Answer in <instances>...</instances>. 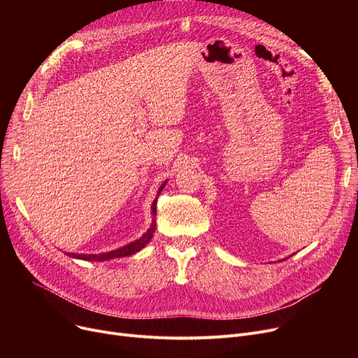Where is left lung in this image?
I'll return each instance as SVG.
<instances>
[{
  "label": "left lung",
  "instance_id": "8db88e82",
  "mask_svg": "<svg viewBox=\"0 0 358 358\" xmlns=\"http://www.w3.org/2000/svg\"><path fill=\"white\" fill-rule=\"evenodd\" d=\"M281 261H285V259H281Z\"/></svg>",
  "mask_w": 358,
  "mask_h": 358
}]
</instances>
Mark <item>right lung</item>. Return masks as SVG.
Here are the masks:
<instances>
[{"mask_svg": "<svg viewBox=\"0 0 358 358\" xmlns=\"http://www.w3.org/2000/svg\"><path fill=\"white\" fill-rule=\"evenodd\" d=\"M168 181H164L159 189H158V196L159 193L162 192V189L165 187ZM158 196L155 197L152 206H150V213H152V223H150V227L148 228V231L136 241L127 243V245L122 247V248H117V250H113V251H108V252H101V254H75V252H65L66 255H69L71 258H77V259H84V261H108V259H115V258H122V257H129V255H134L136 252H139L142 248H145L146 243L152 239L154 236V232H155V216H157V200H158Z\"/></svg>", "mask_w": 358, "mask_h": 358, "instance_id": "right-lung-1", "label": "right lung"}]
</instances>
